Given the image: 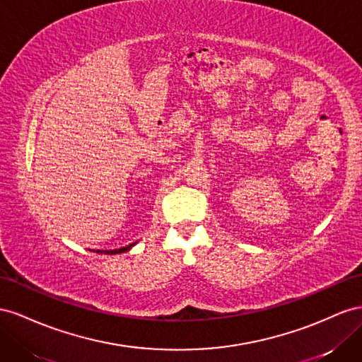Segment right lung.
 <instances>
[{
  "mask_svg": "<svg viewBox=\"0 0 362 362\" xmlns=\"http://www.w3.org/2000/svg\"><path fill=\"white\" fill-rule=\"evenodd\" d=\"M133 245H135V244H130V245H126V247H121V249H115V250H97V252H101V253H105V255H117V253H122V252H127V250H130Z\"/></svg>",
  "mask_w": 362,
  "mask_h": 362,
  "instance_id": "add662e5",
  "label": "right lung"
}]
</instances>
